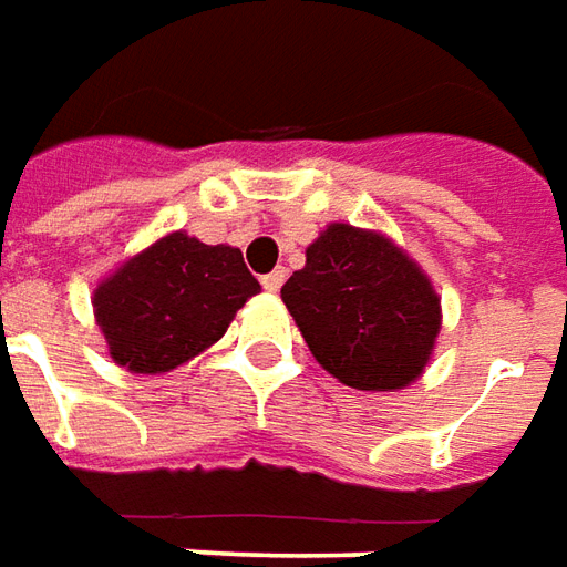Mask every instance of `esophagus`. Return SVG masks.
<instances>
[{
	"mask_svg": "<svg viewBox=\"0 0 567 567\" xmlns=\"http://www.w3.org/2000/svg\"><path fill=\"white\" fill-rule=\"evenodd\" d=\"M284 280H287V271H284V268H275L271 275L262 277V287L268 292H277V290H280V287H284Z\"/></svg>",
	"mask_w": 567,
	"mask_h": 567,
	"instance_id": "obj_1",
	"label": "esophagus"
}]
</instances>
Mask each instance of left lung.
<instances>
[{
    "instance_id": "8db88e82",
    "label": "left lung",
    "mask_w": 567,
    "mask_h": 567,
    "mask_svg": "<svg viewBox=\"0 0 567 567\" xmlns=\"http://www.w3.org/2000/svg\"><path fill=\"white\" fill-rule=\"evenodd\" d=\"M280 299L317 363L357 391L419 379L440 336V296L391 238L332 223Z\"/></svg>"
}]
</instances>
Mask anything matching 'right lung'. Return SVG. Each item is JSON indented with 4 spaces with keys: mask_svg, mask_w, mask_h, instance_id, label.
Wrapping results in <instances>:
<instances>
[{
    "mask_svg": "<svg viewBox=\"0 0 567 567\" xmlns=\"http://www.w3.org/2000/svg\"><path fill=\"white\" fill-rule=\"evenodd\" d=\"M259 292L244 256L174 231L136 252L94 290V317L110 357L140 375L171 372L226 336Z\"/></svg>",
    "mask_w": 567,
    "mask_h": 567,
    "instance_id": "obj_1",
    "label": "right lung"
}]
</instances>
